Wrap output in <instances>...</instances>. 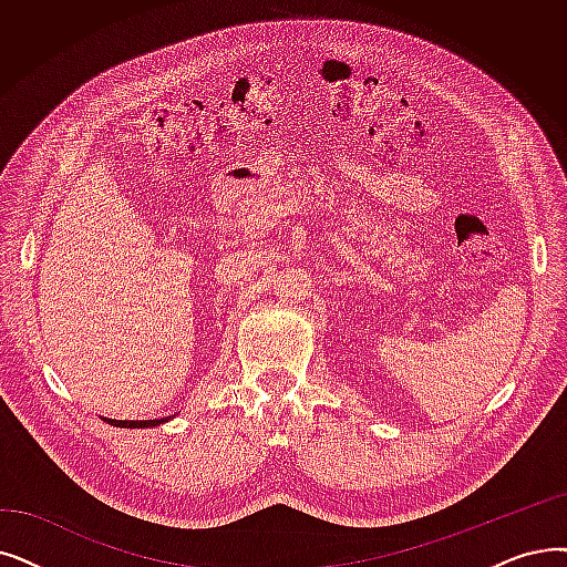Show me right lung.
<instances>
[{
    "mask_svg": "<svg viewBox=\"0 0 567 567\" xmlns=\"http://www.w3.org/2000/svg\"><path fill=\"white\" fill-rule=\"evenodd\" d=\"M111 426H120V429H147V426H157L164 424L166 420H145V422H122V420H106Z\"/></svg>",
    "mask_w": 567,
    "mask_h": 567,
    "instance_id": "1",
    "label": "right lung"
}]
</instances>
